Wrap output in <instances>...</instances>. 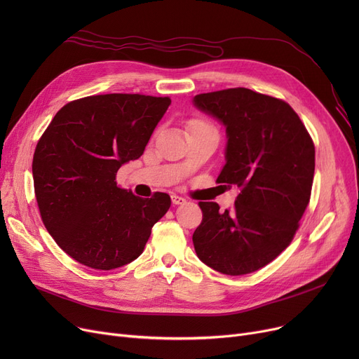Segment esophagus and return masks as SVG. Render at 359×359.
Segmentation results:
<instances>
[{
  "label": "esophagus",
  "instance_id": "34e87169",
  "mask_svg": "<svg viewBox=\"0 0 359 359\" xmlns=\"http://www.w3.org/2000/svg\"><path fill=\"white\" fill-rule=\"evenodd\" d=\"M172 202H173L175 205H183V203H186V199L182 198V196H179V195H172Z\"/></svg>",
  "mask_w": 359,
  "mask_h": 359
}]
</instances>
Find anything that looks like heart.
I'll return each instance as SVG.
<instances>
[{
  "label": "heart",
  "mask_w": 359,
  "mask_h": 359,
  "mask_svg": "<svg viewBox=\"0 0 359 359\" xmlns=\"http://www.w3.org/2000/svg\"><path fill=\"white\" fill-rule=\"evenodd\" d=\"M192 125H206V123L202 122V121H194V122L191 123V126H192Z\"/></svg>",
  "instance_id": "b5f03b06"
}]
</instances>
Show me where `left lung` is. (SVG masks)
Wrapping results in <instances>:
<instances>
[{"label": "left lung", "mask_w": 359, "mask_h": 359, "mask_svg": "<svg viewBox=\"0 0 359 359\" xmlns=\"http://www.w3.org/2000/svg\"><path fill=\"white\" fill-rule=\"evenodd\" d=\"M194 104L225 126L217 182L240 189L224 212L215 202H199L195 252L221 273H252L284 252L298 230L311 195L313 140L288 103L249 88L198 94Z\"/></svg>", "instance_id": "left-lung-1"}]
</instances>
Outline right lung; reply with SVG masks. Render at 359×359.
<instances>
[{
  "label": "right lung",
  "mask_w": 359,
  "mask_h": 359,
  "mask_svg": "<svg viewBox=\"0 0 359 359\" xmlns=\"http://www.w3.org/2000/svg\"><path fill=\"white\" fill-rule=\"evenodd\" d=\"M168 97L100 94L67 103L33 156L34 195L46 230L74 260L110 271L135 260L172 199L140 198L116 183L122 164L142 156Z\"/></svg>",
  "instance_id": "right-lung-1"
}]
</instances>
